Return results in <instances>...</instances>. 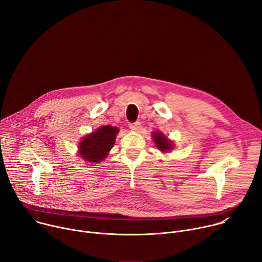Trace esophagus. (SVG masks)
I'll use <instances>...</instances> for the list:
<instances>
[{
    "label": "esophagus",
    "instance_id": "obj_1",
    "mask_svg": "<svg viewBox=\"0 0 262 262\" xmlns=\"http://www.w3.org/2000/svg\"><path fill=\"white\" fill-rule=\"evenodd\" d=\"M129 128L132 130H135V132H139L141 129V123L139 121H136L134 123H130L129 124Z\"/></svg>",
    "mask_w": 262,
    "mask_h": 262
}]
</instances>
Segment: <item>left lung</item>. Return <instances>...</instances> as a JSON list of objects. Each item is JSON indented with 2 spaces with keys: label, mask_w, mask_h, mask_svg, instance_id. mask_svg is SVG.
<instances>
[{
  "label": "left lung",
  "mask_w": 262,
  "mask_h": 262,
  "mask_svg": "<svg viewBox=\"0 0 262 262\" xmlns=\"http://www.w3.org/2000/svg\"><path fill=\"white\" fill-rule=\"evenodd\" d=\"M154 141L157 145V148L160 149L162 152H168L172 150L173 148V143L171 140H169L162 132H154L152 134Z\"/></svg>",
  "instance_id": "1"
}]
</instances>
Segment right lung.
<instances>
[{"label": "right lung", "mask_w": 262, "mask_h": 262, "mask_svg": "<svg viewBox=\"0 0 262 262\" xmlns=\"http://www.w3.org/2000/svg\"><path fill=\"white\" fill-rule=\"evenodd\" d=\"M119 128L112 125H103L95 132L87 135L80 142L79 157L87 163L97 164L102 162L114 146Z\"/></svg>", "instance_id": "1"}]
</instances>
